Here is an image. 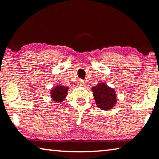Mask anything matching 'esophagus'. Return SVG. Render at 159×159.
Here are the masks:
<instances>
[{
  "label": "esophagus",
  "instance_id": "1",
  "mask_svg": "<svg viewBox=\"0 0 159 159\" xmlns=\"http://www.w3.org/2000/svg\"><path fill=\"white\" fill-rule=\"evenodd\" d=\"M78 85H79V86H80V87H84L85 86H86V84H85V82L82 80H79V82H78Z\"/></svg>",
  "mask_w": 159,
  "mask_h": 159
}]
</instances>
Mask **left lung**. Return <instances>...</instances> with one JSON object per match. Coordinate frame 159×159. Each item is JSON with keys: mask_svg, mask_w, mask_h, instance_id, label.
<instances>
[{"mask_svg": "<svg viewBox=\"0 0 159 159\" xmlns=\"http://www.w3.org/2000/svg\"><path fill=\"white\" fill-rule=\"evenodd\" d=\"M97 107L102 110H109L117 103V95L115 89L105 83H99L91 88Z\"/></svg>", "mask_w": 159, "mask_h": 159, "instance_id": "obj_1", "label": "left lung"}]
</instances>
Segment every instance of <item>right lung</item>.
Wrapping results in <instances>:
<instances>
[{
    "label": "right lung",
    "mask_w": 159,
    "mask_h": 159,
    "mask_svg": "<svg viewBox=\"0 0 159 159\" xmlns=\"http://www.w3.org/2000/svg\"><path fill=\"white\" fill-rule=\"evenodd\" d=\"M68 87L57 85L50 91L51 99L56 102H62L68 95Z\"/></svg>",
    "instance_id": "1"
}]
</instances>
